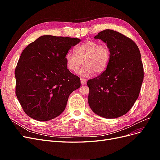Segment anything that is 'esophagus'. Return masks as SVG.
Wrapping results in <instances>:
<instances>
[{"label":"esophagus","instance_id":"34e87169","mask_svg":"<svg viewBox=\"0 0 160 160\" xmlns=\"http://www.w3.org/2000/svg\"><path fill=\"white\" fill-rule=\"evenodd\" d=\"M86 82H87L86 79H81V83L82 85H85L86 83Z\"/></svg>","mask_w":160,"mask_h":160}]
</instances>
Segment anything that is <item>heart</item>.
<instances>
[{
    "instance_id": "heart-1",
    "label": "heart",
    "mask_w": 160,
    "mask_h": 160,
    "mask_svg": "<svg viewBox=\"0 0 160 160\" xmlns=\"http://www.w3.org/2000/svg\"><path fill=\"white\" fill-rule=\"evenodd\" d=\"M75 53L68 52L65 56L67 68L77 72L83 62V67L79 71L82 77H88L95 71L101 73L107 69L111 59V52L106 45L93 40H88L75 48Z\"/></svg>"
}]
</instances>
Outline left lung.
Segmentation results:
<instances>
[{"mask_svg":"<svg viewBox=\"0 0 160 160\" xmlns=\"http://www.w3.org/2000/svg\"><path fill=\"white\" fill-rule=\"evenodd\" d=\"M104 42L111 52L107 69L89 79L88 103L101 117L114 119L126 114L141 89L143 67L138 45L129 38L110 29L94 37Z\"/></svg>","mask_w":160,"mask_h":160,"instance_id":"left-lung-1","label":"left lung"}]
</instances>
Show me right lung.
Instances as JSON below:
<instances>
[{"mask_svg": "<svg viewBox=\"0 0 160 160\" xmlns=\"http://www.w3.org/2000/svg\"><path fill=\"white\" fill-rule=\"evenodd\" d=\"M81 41L77 38L43 35L22 52L16 67V95L30 118L47 122L65 110L81 80L67 68L65 56Z\"/></svg>", "mask_w": 160, "mask_h": 160, "instance_id": "1", "label": "right lung"}]
</instances>
